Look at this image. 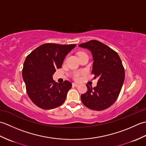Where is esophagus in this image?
<instances>
[{
	"mask_svg": "<svg viewBox=\"0 0 146 146\" xmlns=\"http://www.w3.org/2000/svg\"><path fill=\"white\" fill-rule=\"evenodd\" d=\"M73 86H78L79 85L78 84H77V83H73V84H72Z\"/></svg>",
	"mask_w": 146,
	"mask_h": 146,
	"instance_id": "obj_1",
	"label": "esophagus"
}]
</instances>
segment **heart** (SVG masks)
<instances>
[{
    "mask_svg": "<svg viewBox=\"0 0 146 146\" xmlns=\"http://www.w3.org/2000/svg\"><path fill=\"white\" fill-rule=\"evenodd\" d=\"M83 74V71H76V72L74 73L73 74V78L75 79L76 81H78V80H80L81 78V76Z\"/></svg>",
    "mask_w": 146,
    "mask_h": 146,
    "instance_id": "1",
    "label": "heart"
}]
</instances>
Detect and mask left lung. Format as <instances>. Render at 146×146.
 <instances>
[{
  "label": "left lung",
  "mask_w": 146,
  "mask_h": 146,
  "mask_svg": "<svg viewBox=\"0 0 146 146\" xmlns=\"http://www.w3.org/2000/svg\"><path fill=\"white\" fill-rule=\"evenodd\" d=\"M91 51L94 63L92 73L98 78L94 88L86 85L88 91L81 95L82 103L94 110L110 107L119 97L125 79V70L117 52L97 40L78 45Z\"/></svg>",
  "instance_id": "8db88e82"
}]
</instances>
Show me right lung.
Returning a JSON list of instances; mask_svg holds the SVG:
<instances>
[{
    "instance_id": "obj_1",
    "label": "right lung",
    "mask_w": 146,
    "mask_h": 146,
    "mask_svg": "<svg viewBox=\"0 0 146 146\" xmlns=\"http://www.w3.org/2000/svg\"><path fill=\"white\" fill-rule=\"evenodd\" d=\"M75 46L47 43L39 46L26 57L23 78L27 95L38 107L52 109L64 103L72 85L66 80L62 83L55 82L52 75Z\"/></svg>"
}]
</instances>
